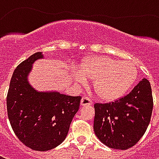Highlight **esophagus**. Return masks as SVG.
Returning a JSON list of instances; mask_svg holds the SVG:
<instances>
[{"mask_svg":"<svg viewBox=\"0 0 159 159\" xmlns=\"http://www.w3.org/2000/svg\"><path fill=\"white\" fill-rule=\"evenodd\" d=\"M93 104V101L90 100V98L87 96H83L81 100V105L82 106H91Z\"/></svg>","mask_w":159,"mask_h":159,"instance_id":"1","label":"esophagus"}]
</instances>
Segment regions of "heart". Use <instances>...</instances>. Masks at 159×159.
<instances>
[{
	"mask_svg": "<svg viewBox=\"0 0 159 159\" xmlns=\"http://www.w3.org/2000/svg\"><path fill=\"white\" fill-rule=\"evenodd\" d=\"M76 79L85 83L94 81L97 96L106 101L117 100L133 86L137 77L136 67L128 61L121 62L105 56L90 57L83 61L76 74Z\"/></svg>",
	"mask_w": 159,
	"mask_h": 159,
	"instance_id": "obj_1",
	"label": "heart"
}]
</instances>
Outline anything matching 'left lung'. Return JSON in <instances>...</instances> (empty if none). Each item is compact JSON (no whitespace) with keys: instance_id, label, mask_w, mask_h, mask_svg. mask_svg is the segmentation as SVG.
<instances>
[{"instance_id":"left-lung-1","label":"left lung","mask_w":159,"mask_h":159,"mask_svg":"<svg viewBox=\"0 0 159 159\" xmlns=\"http://www.w3.org/2000/svg\"><path fill=\"white\" fill-rule=\"evenodd\" d=\"M152 109L151 84L143 78L125 96L110 103L94 104V133L107 147L129 149L144 135Z\"/></svg>"}]
</instances>
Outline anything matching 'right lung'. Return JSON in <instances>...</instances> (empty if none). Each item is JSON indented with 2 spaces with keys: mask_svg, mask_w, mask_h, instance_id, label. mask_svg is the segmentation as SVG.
Listing matches in <instances>:
<instances>
[{
  "mask_svg": "<svg viewBox=\"0 0 159 159\" xmlns=\"http://www.w3.org/2000/svg\"><path fill=\"white\" fill-rule=\"evenodd\" d=\"M34 53L20 63L12 74L7 96V116L19 140L32 150H51L66 139L81 96L57 92H37L27 81L32 64L42 59Z\"/></svg>",
  "mask_w": 159,
  "mask_h": 159,
  "instance_id": "obj_1",
  "label": "right lung"
}]
</instances>
